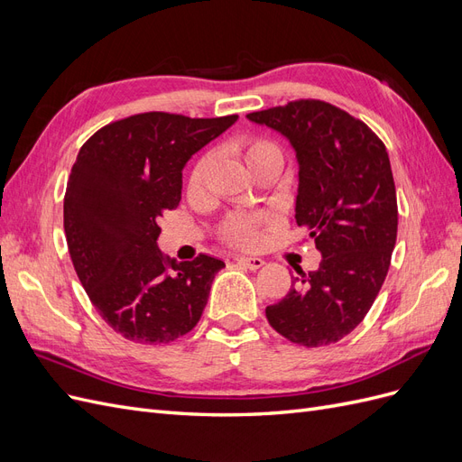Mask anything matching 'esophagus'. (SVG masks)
I'll return each instance as SVG.
<instances>
[{
    "label": "esophagus",
    "mask_w": 462,
    "mask_h": 462,
    "mask_svg": "<svg viewBox=\"0 0 462 462\" xmlns=\"http://www.w3.org/2000/svg\"><path fill=\"white\" fill-rule=\"evenodd\" d=\"M236 263H239L241 268H245V270L256 272V270H260L262 265H263V260L262 258H254V256H241V258H236Z\"/></svg>",
    "instance_id": "1"
}]
</instances>
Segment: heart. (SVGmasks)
<instances>
[{"label":"heart","instance_id":"1","mask_svg":"<svg viewBox=\"0 0 462 462\" xmlns=\"http://www.w3.org/2000/svg\"><path fill=\"white\" fill-rule=\"evenodd\" d=\"M243 153L246 163H254L265 156H279V150L268 143V141H245L243 143ZM208 170V158H202L197 165H194L190 175V189L199 190L204 183V175ZM260 217L253 216H229L223 223V235L229 243L241 245V246H254L260 241Z\"/></svg>","mask_w":462,"mask_h":462}]
</instances>
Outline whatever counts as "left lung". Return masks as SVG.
I'll return each mask as SVG.
<instances>
[{"mask_svg": "<svg viewBox=\"0 0 462 462\" xmlns=\"http://www.w3.org/2000/svg\"><path fill=\"white\" fill-rule=\"evenodd\" d=\"M246 119L285 136L295 150V219L321 254L319 268L300 273L265 318L292 343H337L372 309L395 248L397 194L387 150L368 125L319 100Z\"/></svg>", "mask_w": 462, "mask_h": 462, "instance_id": "left-lung-1", "label": "left lung"}]
</instances>
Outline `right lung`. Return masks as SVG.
<instances>
[{
  "label": "right lung",
  "instance_id": "add662e5",
  "mask_svg": "<svg viewBox=\"0 0 462 462\" xmlns=\"http://www.w3.org/2000/svg\"><path fill=\"white\" fill-rule=\"evenodd\" d=\"M236 119L150 111L82 144L63 200L67 246L94 309L125 339L170 343L199 324L226 263L165 258L158 223L179 206L187 162Z\"/></svg>",
  "mask_w": 462,
  "mask_h": 462
}]
</instances>
